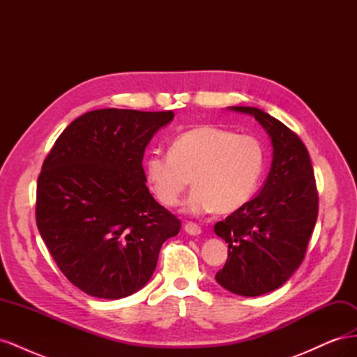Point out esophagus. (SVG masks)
Instances as JSON below:
<instances>
[{
    "mask_svg": "<svg viewBox=\"0 0 357 357\" xmlns=\"http://www.w3.org/2000/svg\"><path fill=\"white\" fill-rule=\"evenodd\" d=\"M185 231L189 234V235H199L201 234V226L199 225H197V223H193V222H188L186 225H185Z\"/></svg>",
    "mask_w": 357,
    "mask_h": 357,
    "instance_id": "obj_1",
    "label": "esophagus"
}]
</instances>
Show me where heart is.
I'll return each instance as SVG.
<instances>
[{
  "instance_id": "obj_1",
  "label": "heart",
  "mask_w": 357,
  "mask_h": 357,
  "mask_svg": "<svg viewBox=\"0 0 357 357\" xmlns=\"http://www.w3.org/2000/svg\"><path fill=\"white\" fill-rule=\"evenodd\" d=\"M264 165V149L256 138L202 125L178 134L169 153L150 155L144 172L150 189L165 207H177L192 183L186 211L226 214L252 198Z\"/></svg>"
}]
</instances>
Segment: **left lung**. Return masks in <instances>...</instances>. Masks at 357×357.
<instances>
[{
	"mask_svg": "<svg viewBox=\"0 0 357 357\" xmlns=\"http://www.w3.org/2000/svg\"><path fill=\"white\" fill-rule=\"evenodd\" d=\"M252 114L273 143V164L262 190L214 225L228 243V259L215 282L241 296H261L284 284L305 257L314 231L319 195L308 150L275 117L256 107H231Z\"/></svg>",
	"mask_w": 357,
	"mask_h": 357,
	"instance_id": "left-lung-1",
	"label": "left lung"
}]
</instances>
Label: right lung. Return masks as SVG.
Listing matches in <instances>:
<instances>
[{"label": "right lung", "instance_id": "right-lung-1", "mask_svg": "<svg viewBox=\"0 0 357 357\" xmlns=\"http://www.w3.org/2000/svg\"><path fill=\"white\" fill-rule=\"evenodd\" d=\"M174 113L101 109L58 137L37 181L43 241L84 294L121 299L144 287L162 244L181 228L146 186L144 150Z\"/></svg>", "mask_w": 357, "mask_h": 357}]
</instances>
